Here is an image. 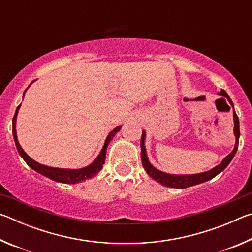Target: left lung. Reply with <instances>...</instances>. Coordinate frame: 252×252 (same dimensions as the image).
<instances>
[{
	"mask_svg": "<svg viewBox=\"0 0 252 252\" xmlns=\"http://www.w3.org/2000/svg\"><path fill=\"white\" fill-rule=\"evenodd\" d=\"M219 94L227 97L228 101L230 102V104H231L233 108L232 101L227 94V92L224 90H221ZM233 121H234L233 131H234V135H236V144H234L232 152L225 157L223 161L221 162L219 165H217L216 168L209 170V171H206V172L198 173V174H183V176H177V174L164 173L162 171H159V170L156 169L155 167H152V164L148 160V157L146 153V147H144V136H146V132L143 131L142 136H141V142H140V144H141V161H142V165L144 170H146L149 176H150L152 179H155L156 181L161 183L162 186H165L169 188H178V189H185V188L192 187L195 185H199V183L210 180V179L215 178L217 174H219L222 170L227 168V165L231 162L232 158L234 157V155H236V152L238 150L239 136H240V127H239V119L234 109H233Z\"/></svg>",
	"mask_w": 252,
	"mask_h": 252,
	"instance_id": "left-lung-1",
	"label": "left lung"
}]
</instances>
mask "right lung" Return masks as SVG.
<instances>
[{
    "label": "right lung",
    "instance_id": "1",
    "mask_svg": "<svg viewBox=\"0 0 252 252\" xmlns=\"http://www.w3.org/2000/svg\"><path fill=\"white\" fill-rule=\"evenodd\" d=\"M25 91H27V90H25ZM20 106H21V104L18 106V108H16L15 114L13 117V122H12V125H13V138H14V141H15L16 149H18L20 156L23 158V160L27 162V164L29 165V167H31L33 170H35L36 172L43 174V176L50 178L51 180H54L57 182L78 183L80 181L87 180V179L95 176V174L100 171L102 167H103V164H104L105 155H106V148H108V144L110 143L111 140L113 139V136L116 135L117 132H119L121 129V126H119L116 127V129H113L112 131L110 132L108 138H106L105 142H104V146H103V148H102V150L100 152V155L97 156L96 159L93 161L90 165H88V167L82 168V169H59V168L46 167V165L37 163L36 161H34L33 159H31V158H30L27 155V153L24 152L23 149L21 148L20 143L18 141V136H16V130H15V123H16V116H18Z\"/></svg>",
    "mask_w": 252,
    "mask_h": 252
}]
</instances>
